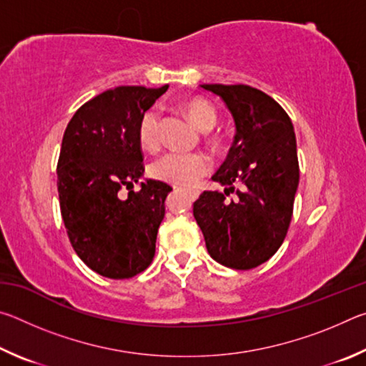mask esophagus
<instances>
[{"instance_id":"1","label":"esophagus","mask_w":366,"mask_h":366,"mask_svg":"<svg viewBox=\"0 0 366 366\" xmlns=\"http://www.w3.org/2000/svg\"><path fill=\"white\" fill-rule=\"evenodd\" d=\"M198 195H200V192H198V190H190V192H187V197L190 198L192 202H195L197 198H198Z\"/></svg>"}]
</instances>
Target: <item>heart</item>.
<instances>
[{"mask_svg": "<svg viewBox=\"0 0 366 366\" xmlns=\"http://www.w3.org/2000/svg\"><path fill=\"white\" fill-rule=\"evenodd\" d=\"M192 122L202 131H209L216 126L218 113L213 104L205 100H190L184 104ZM159 122L158 108L147 109L139 122V142L147 150H157L159 147ZM212 171V159L205 153L169 152L154 159L150 166V174L161 182L171 184L179 189H192Z\"/></svg>", "mask_w": 366, "mask_h": 366, "instance_id": "1", "label": "heart"}]
</instances>
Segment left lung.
<instances>
[{
	"label": "left lung",
	"mask_w": 366,
	"mask_h": 366,
	"mask_svg": "<svg viewBox=\"0 0 366 366\" xmlns=\"http://www.w3.org/2000/svg\"><path fill=\"white\" fill-rule=\"evenodd\" d=\"M231 111L235 137L212 177L222 192H203L194 203L208 253L234 269L257 268L286 239L299 187L294 126L281 104L249 85L203 84ZM239 185L235 201L227 199Z\"/></svg>",
	"instance_id": "8db88e82"
}]
</instances>
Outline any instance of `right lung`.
I'll return each instance as SVG.
<instances>
[{
  "instance_id": "add662e5",
  "label": "right lung",
  "mask_w": 366,
  "mask_h": 366,
  "mask_svg": "<svg viewBox=\"0 0 366 366\" xmlns=\"http://www.w3.org/2000/svg\"><path fill=\"white\" fill-rule=\"evenodd\" d=\"M168 90L116 86L82 104L67 124L58 159V194L72 249L98 274L129 280L150 266L164 218L168 184L144 176L142 114Z\"/></svg>"
}]
</instances>
